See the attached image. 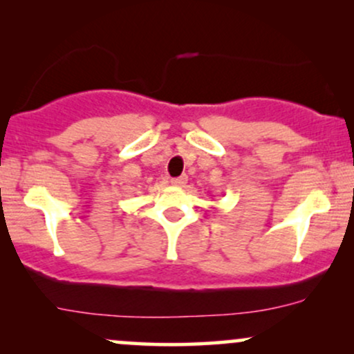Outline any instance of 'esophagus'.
<instances>
[{
    "label": "esophagus",
    "instance_id": "34e87169",
    "mask_svg": "<svg viewBox=\"0 0 354 354\" xmlns=\"http://www.w3.org/2000/svg\"><path fill=\"white\" fill-rule=\"evenodd\" d=\"M186 183H188V176H186V174H183V176H180V178H173L171 180V185L176 186V188H183Z\"/></svg>",
    "mask_w": 354,
    "mask_h": 354
}]
</instances>
